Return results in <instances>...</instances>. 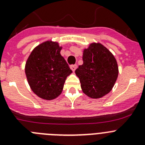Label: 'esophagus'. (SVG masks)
Returning a JSON list of instances; mask_svg holds the SVG:
<instances>
[{"label":"esophagus","instance_id":"1","mask_svg":"<svg viewBox=\"0 0 145 145\" xmlns=\"http://www.w3.org/2000/svg\"><path fill=\"white\" fill-rule=\"evenodd\" d=\"M76 68H77V65H70V69H71L72 70V71H75V70H76Z\"/></svg>","mask_w":145,"mask_h":145}]
</instances>
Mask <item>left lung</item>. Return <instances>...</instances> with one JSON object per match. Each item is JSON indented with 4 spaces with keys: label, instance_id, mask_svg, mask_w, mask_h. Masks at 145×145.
I'll return each mask as SVG.
<instances>
[{
    "label": "left lung",
    "instance_id": "8db88e82",
    "mask_svg": "<svg viewBox=\"0 0 145 145\" xmlns=\"http://www.w3.org/2000/svg\"><path fill=\"white\" fill-rule=\"evenodd\" d=\"M83 61V65L75 70L83 92L93 99L107 94L118 75V67L113 54L101 43H92L84 50Z\"/></svg>",
    "mask_w": 145,
    "mask_h": 145
}]
</instances>
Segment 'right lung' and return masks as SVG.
I'll return each instance as SVG.
<instances>
[{"instance_id":"obj_1","label":"right lung","mask_w":145,"mask_h":145,"mask_svg":"<svg viewBox=\"0 0 145 145\" xmlns=\"http://www.w3.org/2000/svg\"><path fill=\"white\" fill-rule=\"evenodd\" d=\"M61 48L57 42L45 41L33 50L26 61L25 74L30 88L46 100L61 94L67 77L72 72L60 54Z\"/></svg>"}]
</instances>
